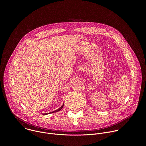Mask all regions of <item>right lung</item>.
<instances>
[{
  "label": "right lung",
  "instance_id": "add662e5",
  "mask_svg": "<svg viewBox=\"0 0 146 146\" xmlns=\"http://www.w3.org/2000/svg\"><path fill=\"white\" fill-rule=\"evenodd\" d=\"M64 105H62L60 108H59L58 110H55V111H52V112H50V113H46V114H50V113H55V112H57V111H59V110H60L62 109V108L64 107Z\"/></svg>",
  "mask_w": 146,
  "mask_h": 146
}]
</instances>
